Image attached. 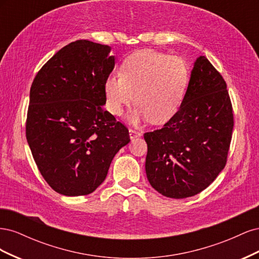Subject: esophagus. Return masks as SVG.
Returning <instances> with one entry per match:
<instances>
[{
  "label": "esophagus",
  "mask_w": 259,
  "mask_h": 259,
  "mask_svg": "<svg viewBox=\"0 0 259 259\" xmlns=\"http://www.w3.org/2000/svg\"><path fill=\"white\" fill-rule=\"evenodd\" d=\"M128 133H130V138H131V139H134V138H137V137L142 136V133L136 131V130H132V128H131V130L128 131Z\"/></svg>",
  "instance_id": "1"
}]
</instances>
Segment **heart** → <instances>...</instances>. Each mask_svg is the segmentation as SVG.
Listing matches in <instances>:
<instances>
[{"mask_svg":"<svg viewBox=\"0 0 259 259\" xmlns=\"http://www.w3.org/2000/svg\"><path fill=\"white\" fill-rule=\"evenodd\" d=\"M189 81L186 61L153 50H140L123 60L120 75H109L104 84L107 111L120 116L125 107L137 105L127 116L132 125L150 120L169 121L185 97Z\"/></svg>","mask_w":259,"mask_h":259,"instance_id":"heart-1","label":"heart"}]
</instances>
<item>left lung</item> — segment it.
<instances>
[{
    "mask_svg": "<svg viewBox=\"0 0 259 259\" xmlns=\"http://www.w3.org/2000/svg\"><path fill=\"white\" fill-rule=\"evenodd\" d=\"M232 128L226 82L205 56H199L177 113L163 128L144 136L149 183L167 198L200 193L224 169Z\"/></svg>",
    "mask_w": 259,
    "mask_h": 259,
    "instance_id": "8db88e82",
    "label": "left lung"
}]
</instances>
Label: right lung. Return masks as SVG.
Listing matches in <instances>:
<instances>
[{
	"label": "right lung",
	"mask_w": 259,
	"mask_h": 259,
	"mask_svg": "<svg viewBox=\"0 0 259 259\" xmlns=\"http://www.w3.org/2000/svg\"><path fill=\"white\" fill-rule=\"evenodd\" d=\"M108 45H66L35 75L26 136L40 173L67 197L90 194L130 143L128 131L104 110V84L115 65Z\"/></svg>",
	"instance_id": "right-lung-1"
}]
</instances>
